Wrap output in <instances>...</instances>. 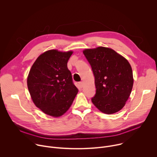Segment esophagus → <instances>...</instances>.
Listing matches in <instances>:
<instances>
[{"mask_svg":"<svg viewBox=\"0 0 157 157\" xmlns=\"http://www.w3.org/2000/svg\"><path fill=\"white\" fill-rule=\"evenodd\" d=\"M79 86L80 87L82 88V87H83V82H79Z\"/></svg>","mask_w":157,"mask_h":157,"instance_id":"1","label":"esophagus"}]
</instances>
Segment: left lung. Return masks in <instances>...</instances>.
Segmentation results:
<instances>
[{
	"label": "left lung",
	"instance_id": "8db88e82",
	"mask_svg": "<svg viewBox=\"0 0 157 157\" xmlns=\"http://www.w3.org/2000/svg\"><path fill=\"white\" fill-rule=\"evenodd\" d=\"M83 53L90 64L96 91L91 101L102 113L112 114L121 110L131 93L133 73L128 61L111 48L99 47Z\"/></svg>",
	"mask_w": 157,
	"mask_h": 157
}]
</instances>
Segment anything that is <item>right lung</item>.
<instances>
[{
  "instance_id": "add662e5",
  "label": "right lung",
  "mask_w": 157,
  "mask_h": 157,
  "mask_svg": "<svg viewBox=\"0 0 157 157\" xmlns=\"http://www.w3.org/2000/svg\"><path fill=\"white\" fill-rule=\"evenodd\" d=\"M73 52L56 50L40 55L30 70L27 86L35 105L53 117L64 114L71 105L78 89L67 63Z\"/></svg>"
}]
</instances>
